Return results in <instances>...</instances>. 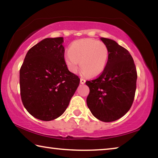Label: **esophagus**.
<instances>
[{"label":"esophagus","instance_id":"obj_1","mask_svg":"<svg viewBox=\"0 0 158 158\" xmlns=\"http://www.w3.org/2000/svg\"><path fill=\"white\" fill-rule=\"evenodd\" d=\"M80 82H81V84H85V80L84 79L81 78V79H80Z\"/></svg>","mask_w":158,"mask_h":158}]
</instances>
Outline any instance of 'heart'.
Segmentation results:
<instances>
[{
  "mask_svg": "<svg viewBox=\"0 0 158 158\" xmlns=\"http://www.w3.org/2000/svg\"><path fill=\"white\" fill-rule=\"evenodd\" d=\"M109 58V49L102 42L86 38L71 44L64 60L69 71L76 73L81 67L84 76L95 77L105 69Z\"/></svg>",
  "mask_w": 158,
  "mask_h": 158,
  "instance_id": "heart-1",
  "label": "heart"
}]
</instances>
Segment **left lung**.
Instances as JSON below:
<instances>
[{
	"label": "left lung",
	"instance_id": "8db88e82",
	"mask_svg": "<svg viewBox=\"0 0 158 158\" xmlns=\"http://www.w3.org/2000/svg\"><path fill=\"white\" fill-rule=\"evenodd\" d=\"M109 49L106 68L98 77L85 81L90 92L88 107L95 118L112 122L130 110L135 99L137 73L130 52L112 40L102 37Z\"/></svg>",
	"mask_w": 158,
	"mask_h": 158
}]
</instances>
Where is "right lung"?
<instances>
[{
	"label": "right lung",
	"instance_id": "right-lung-1",
	"mask_svg": "<svg viewBox=\"0 0 158 158\" xmlns=\"http://www.w3.org/2000/svg\"><path fill=\"white\" fill-rule=\"evenodd\" d=\"M63 37L46 38L31 47L19 71L21 101L33 117L44 121L66 110L80 82L64 60Z\"/></svg>",
	"mask_w": 158,
	"mask_h": 158
}]
</instances>
